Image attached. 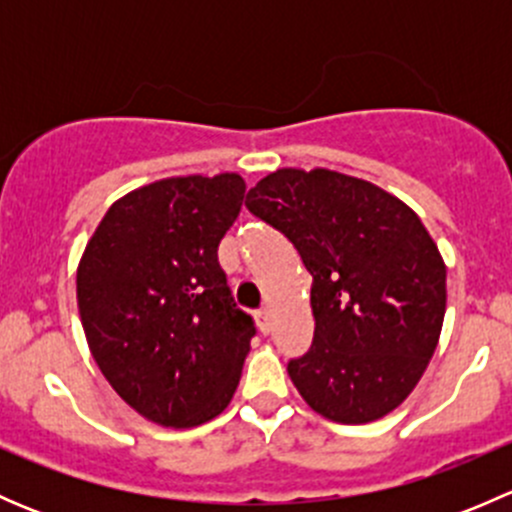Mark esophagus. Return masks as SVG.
<instances>
[{
    "instance_id": "obj_1",
    "label": "esophagus",
    "mask_w": 512,
    "mask_h": 512,
    "mask_svg": "<svg viewBox=\"0 0 512 512\" xmlns=\"http://www.w3.org/2000/svg\"><path fill=\"white\" fill-rule=\"evenodd\" d=\"M257 327H260L262 334L270 332L272 322H270V312H267V309H260V312H257Z\"/></svg>"
}]
</instances>
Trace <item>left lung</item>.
Masks as SVG:
<instances>
[{"label": "left lung", "instance_id": "left-lung-1", "mask_svg": "<svg viewBox=\"0 0 512 512\" xmlns=\"http://www.w3.org/2000/svg\"><path fill=\"white\" fill-rule=\"evenodd\" d=\"M245 205L312 275V347L287 364L302 399L337 423L394 411L426 371L446 314V265L418 215L324 168L270 173Z\"/></svg>", "mask_w": 512, "mask_h": 512}]
</instances>
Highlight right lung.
I'll use <instances>...</instances> for the list:
<instances>
[{
	"label": "right lung",
	"mask_w": 512,
	"mask_h": 512,
	"mask_svg": "<svg viewBox=\"0 0 512 512\" xmlns=\"http://www.w3.org/2000/svg\"><path fill=\"white\" fill-rule=\"evenodd\" d=\"M245 180L188 175L143 185L108 208L76 272L98 369L131 409L190 428L223 414L255 322L232 299L218 245Z\"/></svg>",
	"instance_id": "right-lung-1"
}]
</instances>
